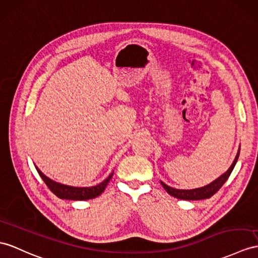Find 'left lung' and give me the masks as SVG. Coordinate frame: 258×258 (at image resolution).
I'll list each match as a JSON object with an SVG mask.
<instances>
[{"mask_svg": "<svg viewBox=\"0 0 258 258\" xmlns=\"http://www.w3.org/2000/svg\"><path fill=\"white\" fill-rule=\"evenodd\" d=\"M238 155H240V150L235 156V160L232 163L230 168L225 172L223 175H221L219 178H217L215 181H212L211 184L207 185L202 188H196V189H190V190H184V189H176V188H172L167 186L166 184L161 181L163 188L167 191V194L171 195V196L177 198V199H183V200H202V199H208L212 197L220 188L223 186V184L227 181L229 176L231 175L232 171L236 164V161L238 159Z\"/></svg>", "mask_w": 258, "mask_h": 258, "instance_id": "left-lung-1", "label": "left lung"}]
</instances>
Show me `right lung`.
<instances>
[{
    "mask_svg": "<svg viewBox=\"0 0 258 258\" xmlns=\"http://www.w3.org/2000/svg\"><path fill=\"white\" fill-rule=\"evenodd\" d=\"M36 169L40 175V177L43 179V181H45V184L48 186L49 189L51 190L56 197H59L60 199H69V200H87V199L96 198L104 191V189L106 188V186L108 185L109 180L112 176V174H110L109 176L99 185L81 188V187H71V186L55 183V181L48 178L46 175H43L40 172V169H38V167H36Z\"/></svg>",
    "mask_w": 258,
    "mask_h": 258,
    "instance_id": "1",
    "label": "right lung"
}]
</instances>
